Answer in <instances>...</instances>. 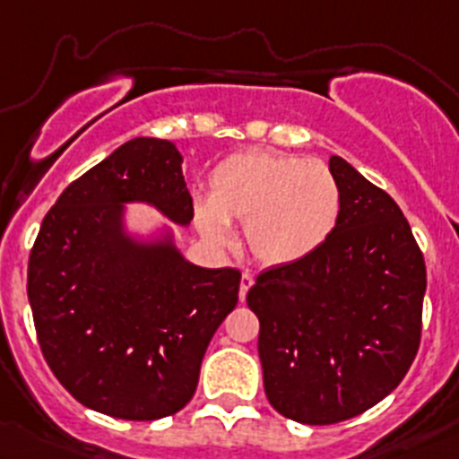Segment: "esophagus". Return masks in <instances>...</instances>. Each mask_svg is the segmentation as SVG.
Here are the masks:
<instances>
[{"label":"esophagus","mask_w":459,"mask_h":459,"mask_svg":"<svg viewBox=\"0 0 459 459\" xmlns=\"http://www.w3.org/2000/svg\"><path fill=\"white\" fill-rule=\"evenodd\" d=\"M253 285H255L253 274L244 272V274H241V283H239V300H241V303H244V300H246V294H248V290Z\"/></svg>","instance_id":"34e87169"}]
</instances>
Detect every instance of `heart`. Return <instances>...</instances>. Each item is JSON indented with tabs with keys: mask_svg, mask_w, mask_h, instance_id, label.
<instances>
[{
	"mask_svg": "<svg viewBox=\"0 0 459 459\" xmlns=\"http://www.w3.org/2000/svg\"><path fill=\"white\" fill-rule=\"evenodd\" d=\"M340 185L320 160L250 150L224 159L209 176V203L195 206L206 241L229 246V221L244 226L250 255L264 265L305 259L340 220Z\"/></svg>",
	"mask_w": 459,
	"mask_h": 459,
	"instance_id": "1",
	"label": "heart"
}]
</instances>
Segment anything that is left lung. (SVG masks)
<instances>
[{"mask_svg":"<svg viewBox=\"0 0 459 459\" xmlns=\"http://www.w3.org/2000/svg\"><path fill=\"white\" fill-rule=\"evenodd\" d=\"M340 220L316 253L261 272L246 303L259 318L265 396L303 425H333L385 399L420 346L427 270L399 204L340 156Z\"/></svg>","mask_w":459,"mask_h":459,"instance_id":"8db88e82","label":"left lung"}]
</instances>
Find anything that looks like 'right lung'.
<instances>
[{
	"instance_id": "1",
	"label": "right lung",
	"mask_w": 459,
	"mask_h": 459,
	"mask_svg": "<svg viewBox=\"0 0 459 459\" xmlns=\"http://www.w3.org/2000/svg\"><path fill=\"white\" fill-rule=\"evenodd\" d=\"M130 200L178 224L194 220L174 143L130 139L58 195L30 250L28 300L45 361L75 401L156 420L194 396L241 272L198 268L169 244H134L122 230Z\"/></svg>"
}]
</instances>
